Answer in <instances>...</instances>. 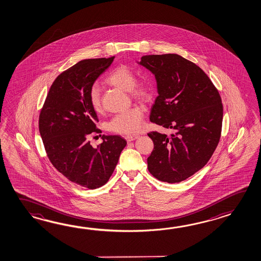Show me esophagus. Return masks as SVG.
<instances>
[{
  "label": "esophagus",
  "mask_w": 261,
  "mask_h": 261,
  "mask_svg": "<svg viewBox=\"0 0 261 261\" xmlns=\"http://www.w3.org/2000/svg\"><path fill=\"white\" fill-rule=\"evenodd\" d=\"M137 139H139V136H137V135H135V136H126L125 137V139H126V141H128V142H131V141H133V140Z\"/></svg>",
  "instance_id": "obj_1"
}]
</instances>
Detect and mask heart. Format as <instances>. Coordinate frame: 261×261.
<instances>
[{
	"label": "heart",
	"mask_w": 261,
	"mask_h": 261,
	"mask_svg": "<svg viewBox=\"0 0 261 261\" xmlns=\"http://www.w3.org/2000/svg\"><path fill=\"white\" fill-rule=\"evenodd\" d=\"M107 83L123 91H127L134 99L148 101L152 95V87L147 82L137 83V76L132 69L125 65H120L107 78ZM91 107L96 113L103 111L101 96L98 86L94 85L89 92ZM143 127V110L133 106L125 112L118 113L107 124L109 131L122 135L138 133Z\"/></svg>",
	"instance_id": "heart-1"
}]
</instances>
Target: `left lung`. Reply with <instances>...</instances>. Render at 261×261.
I'll return each instance as SVG.
<instances>
[{"label":"left lung","instance_id":"8db88e82","mask_svg":"<svg viewBox=\"0 0 261 261\" xmlns=\"http://www.w3.org/2000/svg\"><path fill=\"white\" fill-rule=\"evenodd\" d=\"M140 65L157 81L158 94L149 120L175 131L148 134L154 148L148 169L157 179L177 183L202 169L218 146L223 105L212 81L200 67L176 54L149 55Z\"/></svg>","mask_w":261,"mask_h":261}]
</instances>
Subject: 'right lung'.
<instances>
[{
    "label": "right lung",
    "instance_id": "add662e5",
    "mask_svg": "<svg viewBox=\"0 0 261 261\" xmlns=\"http://www.w3.org/2000/svg\"><path fill=\"white\" fill-rule=\"evenodd\" d=\"M114 59L82 60L66 69L51 85L39 116V130L48 159L69 181L89 190L105 185L116 167L126 141L121 136H102L97 148L90 144L98 118L89 92ZM101 136V135H99Z\"/></svg>",
    "mask_w": 261,
    "mask_h": 261
}]
</instances>
